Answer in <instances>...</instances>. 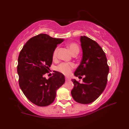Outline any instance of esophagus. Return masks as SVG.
<instances>
[{"label":"esophagus","instance_id":"esophagus-1","mask_svg":"<svg viewBox=\"0 0 129 129\" xmlns=\"http://www.w3.org/2000/svg\"><path fill=\"white\" fill-rule=\"evenodd\" d=\"M65 80H66V81L69 80V78H68V77H65Z\"/></svg>","mask_w":129,"mask_h":129}]
</instances>
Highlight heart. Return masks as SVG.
<instances>
[{
    "label": "heart",
    "instance_id": "1",
    "mask_svg": "<svg viewBox=\"0 0 129 129\" xmlns=\"http://www.w3.org/2000/svg\"><path fill=\"white\" fill-rule=\"evenodd\" d=\"M68 48L69 49L71 53L73 55H77L79 52V46L76 43H70L68 45ZM57 48H56L53 51V59H55L57 57ZM74 68V65L73 63H67V62H62L57 65L56 68V69L59 71V72L62 73L63 74L68 75L72 72V70Z\"/></svg>",
    "mask_w": 129,
    "mask_h": 129
}]
</instances>
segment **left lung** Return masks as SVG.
I'll return each mask as SVG.
<instances>
[{
    "label": "left lung",
    "instance_id": "8db88e82",
    "mask_svg": "<svg viewBox=\"0 0 129 129\" xmlns=\"http://www.w3.org/2000/svg\"><path fill=\"white\" fill-rule=\"evenodd\" d=\"M80 42L83 57L74 75L85 77L82 83L72 79L74 88L71 94L76 102L87 104L98 99L105 89L109 68L105 52L95 41L81 36Z\"/></svg>",
    "mask_w": 129,
    "mask_h": 129
}]
</instances>
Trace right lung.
Returning a JSON list of instances; mask_svg holds the SVG:
<instances>
[{
	"mask_svg": "<svg viewBox=\"0 0 129 129\" xmlns=\"http://www.w3.org/2000/svg\"><path fill=\"white\" fill-rule=\"evenodd\" d=\"M63 40L40 34L30 38L19 53V86L26 98L37 106L50 105L57 90L65 83L64 75L56 71L48 79L44 77L52 64L54 50Z\"/></svg>",
	"mask_w": 129,
	"mask_h": 129,
	"instance_id": "add662e5",
	"label": "right lung"
}]
</instances>
